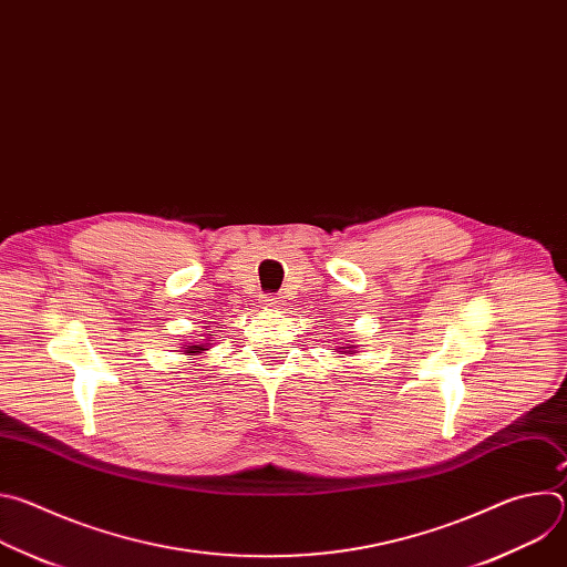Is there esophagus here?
<instances>
[{
	"label": "esophagus",
	"instance_id": "34e87169",
	"mask_svg": "<svg viewBox=\"0 0 567 567\" xmlns=\"http://www.w3.org/2000/svg\"><path fill=\"white\" fill-rule=\"evenodd\" d=\"M262 305H265L267 309H278V307L282 305V298H280V296H265Z\"/></svg>",
	"mask_w": 567,
	"mask_h": 567
}]
</instances>
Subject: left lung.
<instances>
[{"label": "left lung", "mask_w": 567, "mask_h": 567, "mask_svg": "<svg viewBox=\"0 0 567 567\" xmlns=\"http://www.w3.org/2000/svg\"><path fill=\"white\" fill-rule=\"evenodd\" d=\"M337 352H341V354H357V346H352V343H346L343 348H337Z\"/></svg>", "instance_id": "1"}]
</instances>
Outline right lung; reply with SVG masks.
Here are the masks:
<instances>
[{
  "label": "right lung",
  "instance_id": "add662e5",
  "mask_svg": "<svg viewBox=\"0 0 567 567\" xmlns=\"http://www.w3.org/2000/svg\"><path fill=\"white\" fill-rule=\"evenodd\" d=\"M210 326H206V330H208ZM217 332L219 330H213V332H204V339L202 341H197V343H186V346H182V352L186 354V357H193V359H197V357H204L215 343H213V339L217 337ZM193 363V361H190Z\"/></svg>",
  "mask_w": 567,
  "mask_h": 567
}]
</instances>
